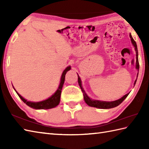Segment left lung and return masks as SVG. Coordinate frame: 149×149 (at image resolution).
Returning <instances> with one entry per match:
<instances>
[{"instance_id": "obj_1", "label": "left lung", "mask_w": 149, "mask_h": 149, "mask_svg": "<svg viewBox=\"0 0 149 149\" xmlns=\"http://www.w3.org/2000/svg\"><path fill=\"white\" fill-rule=\"evenodd\" d=\"M129 36H130V38L131 40V42L132 44L133 45L134 47V49L136 50V68L138 70V71L139 72V67H140V65H139V61H138V48H137V45H136V43L134 39L132 38V37L131 36V34H129ZM138 75V72L137 74V77ZM78 76V83L79 84V86L81 88V90L83 93V96H84V100L85 101L88 106H90L91 107H97V108H99V109H110V108H113V107H115L116 106H118L120 105L123 100L125 99V98L128 96L129 93H127L124 96L122 97V98H120V99L116 100L115 101H112V102H106V101H100V100H92L90 98L88 97L86 93H85L84 90H83V87H82V84H81V79L79 76V75L77 74ZM137 80V79H136ZM136 80L135 81L134 85H135L136 83Z\"/></svg>"}]
</instances>
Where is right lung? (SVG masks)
I'll return each mask as SVG.
<instances>
[{
	"label": "right lung",
	"mask_w": 149,
	"mask_h": 149,
	"mask_svg": "<svg viewBox=\"0 0 149 149\" xmlns=\"http://www.w3.org/2000/svg\"><path fill=\"white\" fill-rule=\"evenodd\" d=\"M70 68L71 67L69 66L65 69V70L63 71L62 74L61 81H60V84L58 90H56V92L54 93L51 97L45 100L41 101V102H31V101H27V100L24 99V98L22 97L20 94L18 93L17 91L15 90V88L14 90L18 94L19 97L22 99V100L23 101L24 103H26L27 106L32 107V108L36 109H47L53 108V107H55L56 106H58L60 102V97H61L63 85L64 84V82H65V75L66 74V72H67L68 70H70Z\"/></svg>",
	"instance_id": "add662e5"
}]
</instances>
